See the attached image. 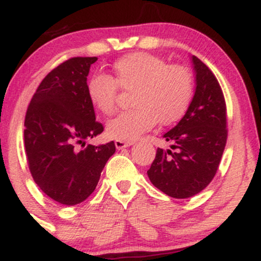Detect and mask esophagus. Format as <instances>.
I'll return each mask as SVG.
<instances>
[{
  "instance_id": "1",
  "label": "esophagus",
  "mask_w": 261,
  "mask_h": 261,
  "mask_svg": "<svg viewBox=\"0 0 261 261\" xmlns=\"http://www.w3.org/2000/svg\"><path fill=\"white\" fill-rule=\"evenodd\" d=\"M133 145V142L130 141H121V140H116L115 141V147L118 149H122V148H126L128 146Z\"/></svg>"
}]
</instances>
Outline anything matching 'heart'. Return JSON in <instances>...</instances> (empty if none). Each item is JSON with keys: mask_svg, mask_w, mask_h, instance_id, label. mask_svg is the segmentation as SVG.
<instances>
[{"mask_svg": "<svg viewBox=\"0 0 261 261\" xmlns=\"http://www.w3.org/2000/svg\"><path fill=\"white\" fill-rule=\"evenodd\" d=\"M114 76L98 74L87 85L89 101L104 115L115 112L119 88L134 91L127 112L108 122L112 139L133 141L160 122L163 126L178 122L193 99L190 71L181 65H167L166 60L146 53H133L113 66Z\"/></svg>", "mask_w": 261, "mask_h": 261, "instance_id": "1", "label": "heart"}]
</instances>
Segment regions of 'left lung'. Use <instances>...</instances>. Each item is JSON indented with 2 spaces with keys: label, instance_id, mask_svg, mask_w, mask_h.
Instances as JSON below:
<instances>
[{
  "label": "left lung",
  "instance_id": "8db88e82",
  "mask_svg": "<svg viewBox=\"0 0 261 261\" xmlns=\"http://www.w3.org/2000/svg\"><path fill=\"white\" fill-rule=\"evenodd\" d=\"M196 89L187 114L163 135L172 149L158 148L149 180L168 196L187 199L202 191L214 179L227 141L226 101L212 71L191 58Z\"/></svg>",
  "mask_w": 261,
  "mask_h": 261
}]
</instances>
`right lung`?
I'll use <instances>...</instances> for the list:
<instances>
[{"mask_svg": "<svg viewBox=\"0 0 261 261\" xmlns=\"http://www.w3.org/2000/svg\"><path fill=\"white\" fill-rule=\"evenodd\" d=\"M98 58H72L45 76L33 95L24 120L29 170L47 196L77 205L94 191L100 173L115 152L114 141L88 145L103 133L87 93V76Z\"/></svg>", "mask_w": 261, "mask_h": 261, "instance_id": "1", "label": "right lung"}]
</instances>
